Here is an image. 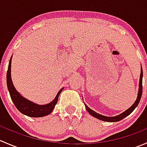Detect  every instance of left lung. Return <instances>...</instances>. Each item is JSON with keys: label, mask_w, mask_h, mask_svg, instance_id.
<instances>
[{"label": "left lung", "mask_w": 147, "mask_h": 147, "mask_svg": "<svg viewBox=\"0 0 147 147\" xmlns=\"http://www.w3.org/2000/svg\"><path fill=\"white\" fill-rule=\"evenodd\" d=\"M142 78H143V71H142V68L141 67V74H140V79H139V92H138V96H137V99L136 100L135 102L133 104L132 106L131 107L129 108L128 109L124 112L123 113H121V115H117V116L115 117H105L103 116V115H100V114L97 113V112H94L93 110H92L90 108H89L88 107L85 105V107L86 109L87 110V112L93 116L94 117L97 118V119H99L100 120H102V121H109V122H114V121H120V120L123 119L124 117H126L127 116H128L131 113V112L134 111V109H135L136 107H137V105H139V101L141 100V97H142Z\"/></svg>", "instance_id": "obj_1"}]
</instances>
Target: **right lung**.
I'll list each match as a JSON object with an SVG mask.
<instances>
[{
	"label": "right lung",
	"instance_id": "add662e5",
	"mask_svg": "<svg viewBox=\"0 0 147 147\" xmlns=\"http://www.w3.org/2000/svg\"><path fill=\"white\" fill-rule=\"evenodd\" d=\"M12 58V57H11ZM11 58H10L9 65H8V71H7V86H8V91H9L11 100L14 103L15 106L18 109L25 115H27L31 117H40L49 115L53 112L55 106L57 104L58 100L59 95L62 90L61 89L56 95L55 98L53 101L50 103L45 105H38L37 104L26 100L23 97H22L20 94L17 92L13 85V82L11 80V75H10V67H11Z\"/></svg>",
	"mask_w": 147,
	"mask_h": 147
}]
</instances>
